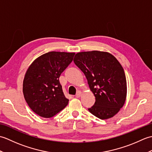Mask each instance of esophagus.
<instances>
[{
    "label": "esophagus",
    "mask_w": 152,
    "mask_h": 152,
    "mask_svg": "<svg viewBox=\"0 0 152 152\" xmlns=\"http://www.w3.org/2000/svg\"><path fill=\"white\" fill-rule=\"evenodd\" d=\"M81 95H82V91H78L76 93V97L78 98V97H80V96H81Z\"/></svg>",
    "instance_id": "1"
}]
</instances>
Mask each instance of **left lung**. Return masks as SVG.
Instances as JSON below:
<instances>
[{
  "label": "left lung",
  "instance_id": "obj_1",
  "mask_svg": "<svg viewBox=\"0 0 152 152\" xmlns=\"http://www.w3.org/2000/svg\"><path fill=\"white\" fill-rule=\"evenodd\" d=\"M74 62L85 74L95 96L94 105L88 110L101 119L114 116L127 96V81L121 64L112 54L100 51L79 52Z\"/></svg>",
  "mask_w": 152,
  "mask_h": 152
}]
</instances>
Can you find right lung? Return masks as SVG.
<instances>
[{
  "label": "right lung",
  "mask_w": 152,
  "mask_h": 152,
  "mask_svg": "<svg viewBox=\"0 0 152 152\" xmlns=\"http://www.w3.org/2000/svg\"><path fill=\"white\" fill-rule=\"evenodd\" d=\"M74 55L50 51L37 58L28 68L23 92L28 106L38 115L53 117L69 103L59 78L72 61Z\"/></svg>",
  "instance_id": "add662e5"
}]
</instances>
